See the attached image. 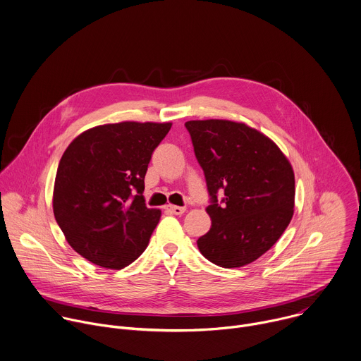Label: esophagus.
Masks as SVG:
<instances>
[{
    "label": "esophagus",
    "mask_w": 361,
    "mask_h": 361,
    "mask_svg": "<svg viewBox=\"0 0 361 361\" xmlns=\"http://www.w3.org/2000/svg\"><path fill=\"white\" fill-rule=\"evenodd\" d=\"M169 213L171 214H176V216H181L185 213V207H178V205H171V204H167L164 207Z\"/></svg>",
    "instance_id": "esophagus-1"
}]
</instances>
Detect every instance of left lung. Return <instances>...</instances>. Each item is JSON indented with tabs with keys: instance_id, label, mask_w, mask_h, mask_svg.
Returning a JSON list of instances; mask_svg holds the SVG:
<instances>
[{
	"instance_id": "obj_1",
	"label": "left lung",
	"mask_w": 361,
	"mask_h": 361,
	"mask_svg": "<svg viewBox=\"0 0 361 361\" xmlns=\"http://www.w3.org/2000/svg\"><path fill=\"white\" fill-rule=\"evenodd\" d=\"M185 127L212 204V228L200 252L224 269L247 266L269 251L294 213V171L277 144L244 123L192 120ZM225 198L219 202L216 192Z\"/></svg>"
}]
</instances>
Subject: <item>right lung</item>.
<instances>
[{
    "instance_id": "obj_1",
    "label": "right lung",
    "mask_w": 361,
    "mask_h": 361,
    "mask_svg": "<svg viewBox=\"0 0 361 361\" xmlns=\"http://www.w3.org/2000/svg\"><path fill=\"white\" fill-rule=\"evenodd\" d=\"M171 123L123 121L92 127L64 151L53 210L68 244L88 262L120 270L147 248L161 212L145 205L151 154Z\"/></svg>"
}]
</instances>
